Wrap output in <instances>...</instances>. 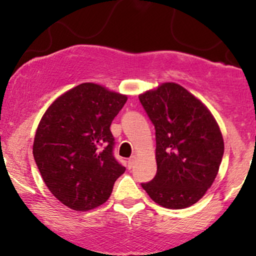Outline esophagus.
<instances>
[{"instance_id":"obj_1","label":"esophagus","mask_w":256,"mask_h":256,"mask_svg":"<svg viewBox=\"0 0 256 256\" xmlns=\"http://www.w3.org/2000/svg\"><path fill=\"white\" fill-rule=\"evenodd\" d=\"M134 161H136V156H131L130 158H128V170L134 167Z\"/></svg>"}]
</instances>
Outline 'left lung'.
<instances>
[{
	"label": "left lung",
	"instance_id": "8db88e82",
	"mask_svg": "<svg viewBox=\"0 0 256 256\" xmlns=\"http://www.w3.org/2000/svg\"><path fill=\"white\" fill-rule=\"evenodd\" d=\"M155 128L158 171L142 183L162 207L183 210L196 204L213 184L224 155L216 119L192 94L176 83L138 96Z\"/></svg>",
	"mask_w": 256,
	"mask_h": 256
}]
</instances>
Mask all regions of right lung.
I'll list each match as a JSON object with an SVG mask.
<instances>
[{
  "label": "right lung",
  "instance_id": "add662e5",
  "mask_svg": "<svg viewBox=\"0 0 256 256\" xmlns=\"http://www.w3.org/2000/svg\"><path fill=\"white\" fill-rule=\"evenodd\" d=\"M128 96L83 83L58 98L38 125L34 158L61 204L90 210L110 198L125 167L113 155L110 124Z\"/></svg>",
  "mask_w": 256,
  "mask_h": 256
}]
</instances>
